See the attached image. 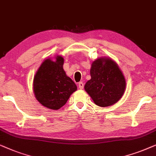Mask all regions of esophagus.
<instances>
[{"label": "esophagus", "mask_w": 156, "mask_h": 156, "mask_svg": "<svg viewBox=\"0 0 156 156\" xmlns=\"http://www.w3.org/2000/svg\"><path fill=\"white\" fill-rule=\"evenodd\" d=\"M78 87L80 89H83V87H84V84H83V82H79L78 83Z\"/></svg>", "instance_id": "obj_1"}]
</instances>
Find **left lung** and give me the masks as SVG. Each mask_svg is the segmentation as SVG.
Segmentation results:
<instances>
[{"label": "left lung", "instance_id": "left-lung-1", "mask_svg": "<svg viewBox=\"0 0 156 156\" xmlns=\"http://www.w3.org/2000/svg\"><path fill=\"white\" fill-rule=\"evenodd\" d=\"M90 76L85 90L98 106H111L122 97L126 81L117 64L112 59L95 60L92 63Z\"/></svg>", "mask_w": 156, "mask_h": 156}]
</instances>
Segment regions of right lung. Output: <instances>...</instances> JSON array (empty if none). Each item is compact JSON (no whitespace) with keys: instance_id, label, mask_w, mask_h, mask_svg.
<instances>
[{"instance_id":"right-lung-1","label":"right lung","mask_w":156,"mask_h":156,"mask_svg":"<svg viewBox=\"0 0 156 156\" xmlns=\"http://www.w3.org/2000/svg\"><path fill=\"white\" fill-rule=\"evenodd\" d=\"M63 65V58L60 56L56 57L55 61L46 59L34 78L35 97L49 109H60L77 90L76 85L66 74Z\"/></svg>"}]
</instances>
